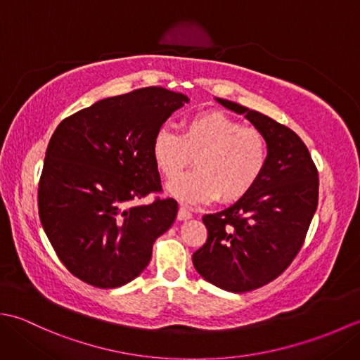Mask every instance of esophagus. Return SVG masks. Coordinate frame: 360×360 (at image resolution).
Instances as JSON below:
<instances>
[{"label":"esophagus","instance_id":"esophagus-1","mask_svg":"<svg viewBox=\"0 0 360 360\" xmlns=\"http://www.w3.org/2000/svg\"><path fill=\"white\" fill-rule=\"evenodd\" d=\"M190 218H192V212H190L187 207H184V205H181L179 210H178V219L187 221Z\"/></svg>","mask_w":360,"mask_h":360}]
</instances>
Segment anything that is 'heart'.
<instances>
[{
  "instance_id": "1",
  "label": "heart",
  "mask_w": 360,
  "mask_h": 360,
  "mask_svg": "<svg viewBox=\"0 0 360 360\" xmlns=\"http://www.w3.org/2000/svg\"><path fill=\"white\" fill-rule=\"evenodd\" d=\"M153 160L174 179L193 160L197 170L170 182L167 192L186 204L217 200L232 202L250 192L267 160V143L257 128L221 111H204L182 124L181 136L159 128L151 143Z\"/></svg>"
}]
</instances>
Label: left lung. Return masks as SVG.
I'll use <instances>...</instances> for the list:
<instances>
[{"label": "left lung", "mask_w": 360, "mask_h": 360, "mask_svg": "<svg viewBox=\"0 0 360 360\" xmlns=\"http://www.w3.org/2000/svg\"><path fill=\"white\" fill-rule=\"evenodd\" d=\"M264 136L266 167L248 195L202 218L207 241L192 259L204 280L229 292H248L275 280L303 246L319 202V173L292 129L224 98Z\"/></svg>", "instance_id": "8db88e82"}]
</instances>
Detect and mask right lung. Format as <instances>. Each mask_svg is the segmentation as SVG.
Segmentation results:
<instances>
[{
  "label": "right lung",
  "mask_w": 360,
  "mask_h": 360,
  "mask_svg": "<svg viewBox=\"0 0 360 360\" xmlns=\"http://www.w3.org/2000/svg\"><path fill=\"white\" fill-rule=\"evenodd\" d=\"M188 97L150 86L98 101L53 131L38 184V215L58 258L75 277L110 289L127 285L172 227L173 198L136 205L160 192L151 143Z\"/></svg>",
  "instance_id": "obj_1"
}]
</instances>
